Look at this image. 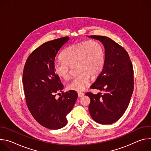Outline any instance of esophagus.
<instances>
[{
	"mask_svg": "<svg viewBox=\"0 0 151 151\" xmlns=\"http://www.w3.org/2000/svg\"><path fill=\"white\" fill-rule=\"evenodd\" d=\"M78 94V96L79 97H83L84 96V94L83 93H81V92H79Z\"/></svg>",
	"mask_w": 151,
	"mask_h": 151,
	"instance_id": "34e87169",
	"label": "esophagus"
}]
</instances>
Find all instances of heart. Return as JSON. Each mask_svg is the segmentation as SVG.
<instances>
[{"mask_svg": "<svg viewBox=\"0 0 151 151\" xmlns=\"http://www.w3.org/2000/svg\"><path fill=\"white\" fill-rule=\"evenodd\" d=\"M61 62L55 63L54 70L60 79L70 78V67L76 68L78 74L68 85L70 90L82 91L90 83L91 75L94 76L103 69L104 54L103 47L95 40L81 42L64 50L61 54Z\"/></svg>", "mask_w": 151, "mask_h": 151, "instance_id": "b5f03b06", "label": "heart"}]
</instances>
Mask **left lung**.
I'll return each instance as SVG.
<instances>
[{
  "label": "left lung",
  "mask_w": 151,
  "mask_h": 151,
  "mask_svg": "<svg viewBox=\"0 0 151 151\" xmlns=\"http://www.w3.org/2000/svg\"><path fill=\"white\" fill-rule=\"evenodd\" d=\"M88 37L101 42L105 50L103 69L90 87L101 93L85 94L91 100L89 112L97 123L113 124L125 112L133 92L132 61L125 50L111 38L94 35Z\"/></svg>",
  "instance_id": "1"
}]
</instances>
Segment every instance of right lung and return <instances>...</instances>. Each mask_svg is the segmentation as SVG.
<instances>
[{
  "label": "right lung",
  "instance_id": "obj_1",
  "mask_svg": "<svg viewBox=\"0 0 151 151\" xmlns=\"http://www.w3.org/2000/svg\"><path fill=\"white\" fill-rule=\"evenodd\" d=\"M69 39L67 36L44 43L29 55L24 68L23 82L29 110L39 124L51 130L66 125V115L78 98V93L70 90L55 99L63 85L54 72V61Z\"/></svg>",
  "mask_w": 151,
  "mask_h": 151
}]
</instances>
